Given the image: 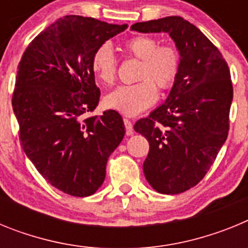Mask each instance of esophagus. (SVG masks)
<instances>
[{"label":"esophagus","instance_id":"esophagus-1","mask_svg":"<svg viewBox=\"0 0 248 248\" xmlns=\"http://www.w3.org/2000/svg\"><path fill=\"white\" fill-rule=\"evenodd\" d=\"M124 125H125L126 135H131L134 133V130H133V124H131L130 120L126 119V118H124Z\"/></svg>","mask_w":248,"mask_h":248}]
</instances>
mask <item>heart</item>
<instances>
[{
  "instance_id": "b5f03b06",
  "label": "heart",
  "mask_w": 248,
  "mask_h": 248,
  "mask_svg": "<svg viewBox=\"0 0 248 248\" xmlns=\"http://www.w3.org/2000/svg\"><path fill=\"white\" fill-rule=\"evenodd\" d=\"M129 54L141 59L137 84L122 85L105 97V105L119 113L134 117L156 102L157 91H168L176 82L180 72V54L172 46H159L157 39L150 36H137L124 46ZM92 69L100 82L113 84L117 78L118 62L108 43L94 50Z\"/></svg>"
}]
</instances>
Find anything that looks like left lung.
<instances>
[{
	"label": "left lung",
	"instance_id": "1",
	"mask_svg": "<svg viewBox=\"0 0 248 248\" xmlns=\"http://www.w3.org/2000/svg\"><path fill=\"white\" fill-rule=\"evenodd\" d=\"M131 31L168 33L180 54V72L163 104L134 130L149 141L144 175L160 194L200 183L229 134L232 91L229 65L207 37L183 17L139 22Z\"/></svg>",
	"mask_w": 248,
	"mask_h": 248
}]
</instances>
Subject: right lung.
<instances>
[{"mask_svg":"<svg viewBox=\"0 0 248 248\" xmlns=\"http://www.w3.org/2000/svg\"><path fill=\"white\" fill-rule=\"evenodd\" d=\"M126 28L65 16L28 45L17 68L12 107L21 145L39 174L64 194L84 198L97 191L125 134L118 111L85 114L100 97L92 69L94 50Z\"/></svg>","mask_w":248,"mask_h":248,"instance_id":"right-lung-1","label":"right lung"}]
</instances>
